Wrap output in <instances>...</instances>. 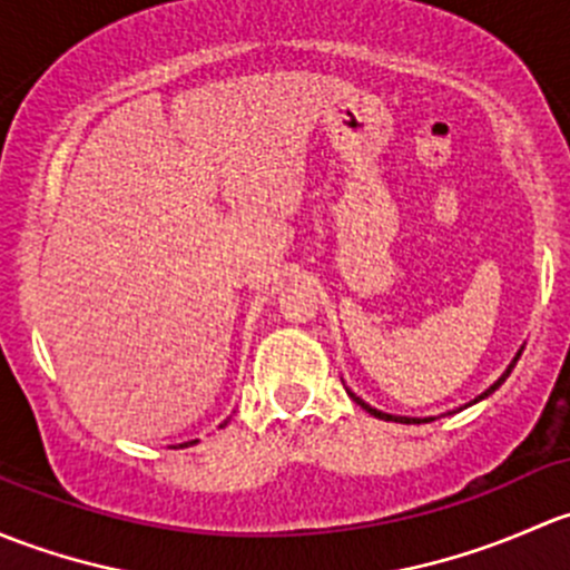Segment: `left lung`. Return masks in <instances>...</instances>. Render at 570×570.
Wrapping results in <instances>:
<instances>
[{
	"mask_svg": "<svg viewBox=\"0 0 570 570\" xmlns=\"http://www.w3.org/2000/svg\"><path fill=\"white\" fill-rule=\"evenodd\" d=\"M521 351H524V348H521ZM521 351H519V354H515V356H513V362H510V365H508V371H504V373L500 375V379H497V381H494V384H491V386H489V390H485V392H483V395H478V397H474V401H472V403L483 401V397H489V395H491V392H494V390H500V384H502V381H504V379H508V375H510V371H513V367H515V362H519ZM348 395H351V401H354V403H360V406H362V409H365V412H371L373 416H379V420H392V422H403V425H412V422H416V425H420V422H428V420H433V416H425V420H420V416H395V414H384V412H379V409L367 406V403H365V401H362V397H356V395H354V392H351V390H348ZM472 403H469V406H472Z\"/></svg>",
	"mask_w": 570,
	"mask_h": 570,
	"instance_id": "1",
	"label": "left lung"
}]
</instances>
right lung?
Segmentation results:
<instances>
[{"label":"right lung","instance_id":"add662e5","mask_svg":"<svg viewBox=\"0 0 570 570\" xmlns=\"http://www.w3.org/2000/svg\"><path fill=\"white\" fill-rule=\"evenodd\" d=\"M222 425H225V422H222ZM195 442H197V439H195ZM195 442H186V444H195ZM186 444H180V448H186Z\"/></svg>","mask_w":570,"mask_h":570}]
</instances>
